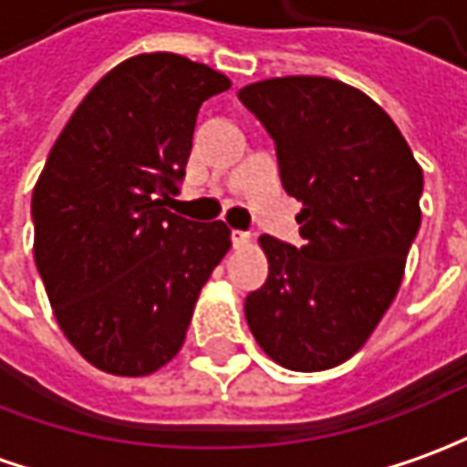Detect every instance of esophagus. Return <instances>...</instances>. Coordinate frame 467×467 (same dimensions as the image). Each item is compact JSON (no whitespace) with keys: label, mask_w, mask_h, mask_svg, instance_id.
Segmentation results:
<instances>
[{"label":"esophagus","mask_w":467,"mask_h":467,"mask_svg":"<svg viewBox=\"0 0 467 467\" xmlns=\"http://www.w3.org/2000/svg\"><path fill=\"white\" fill-rule=\"evenodd\" d=\"M233 245L234 247H250L253 245V234L243 230H233Z\"/></svg>","instance_id":"1"}]
</instances>
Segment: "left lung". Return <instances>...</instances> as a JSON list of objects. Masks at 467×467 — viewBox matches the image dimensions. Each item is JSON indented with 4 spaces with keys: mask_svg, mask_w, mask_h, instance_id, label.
Here are the masks:
<instances>
[{
    "mask_svg": "<svg viewBox=\"0 0 467 467\" xmlns=\"http://www.w3.org/2000/svg\"><path fill=\"white\" fill-rule=\"evenodd\" d=\"M237 97L274 138L284 189L304 204V245L258 240L268 278L247 294V327L288 370L340 366L401 286L421 222V168L391 117L342 81L284 76Z\"/></svg>",
    "mask_w": 467,
    "mask_h": 467,
    "instance_id": "left-lung-1",
    "label": "left lung"
}]
</instances>
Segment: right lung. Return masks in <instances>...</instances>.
Masks as SVG:
<instances>
[{
  "label": "right lung",
  "instance_id": "right-lung-1",
  "mask_svg": "<svg viewBox=\"0 0 467 467\" xmlns=\"http://www.w3.org/2000/svg\"><path fill=\"white\" fill-rule=\"evenodd\" d=\"M227 88L176 53L122 60L76 107L35 183V265L63 335L104 373L166 366L233 245L224 222L171 212L199 107Z\"/></svg>",
  "mask_w": 467,
  "mask_h": 467
}]
</instances>
